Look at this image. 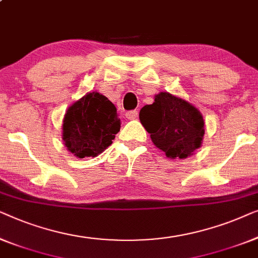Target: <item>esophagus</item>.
Here are the masks:
<instances>
[{"label": "esophagus", "mask_w": 258, "mask_h": 258, "mask_svg": "<svg viewBox=\"0 0 258 258\" xmlns=\"http://www.w3.org/2000/svg\"><path fill=\"white\" fill-rule=\"evenodd\" d=\"M126 118L128 119V120H133V119H136L138 117V111L134 110V111H128L126 112Z\"/></svg>", "instance_id": "34e87169"}]
</instances>
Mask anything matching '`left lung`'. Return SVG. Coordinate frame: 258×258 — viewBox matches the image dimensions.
Segmentation results:
<instances>
[{"mask_svg":"<svg viewBox=\"0 0 258 258\" xmlns=\"http://www.w3.org/2000/svg\"><path fill=\"white\" fill-rule=\"evenodd\" d=\"M140 122L151 134L152 143L169 159H186L201 147L205 120L199 108L169 92H160L154 103L145 105Z\"/></svg>","mask_w":258,"mask_h":258,"instance_id":"1","label":"left lung"}]
</instances>
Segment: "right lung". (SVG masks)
Listing matches in <instances>:
<instances>
[{
	"mask_svg": "<svg viewBox=\"0 0 258 258\" xmlns=\"http://www.w3.org/2000/svg\"><path fill=\"white\" fill-rule=\"evenodd\" d=\"M61 139L76 158L97 157L120 131L117 108L106 97L88 92L69 106L63 119Z\"/></svg>",
	"mask_w": 258,
	"mask_h": 258,
	"instance_id": "1",
	"label": "right lung"
}]
</instances>
